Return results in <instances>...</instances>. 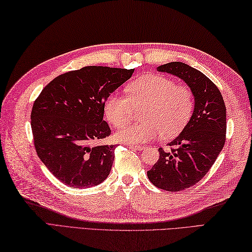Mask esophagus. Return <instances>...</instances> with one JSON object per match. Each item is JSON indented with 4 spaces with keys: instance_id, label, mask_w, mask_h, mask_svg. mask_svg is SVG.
Wrapping results in <instances>:
<instances>
[{
    "instance_id": "obj_1",
    "label": "esophagus",
    "mask_w": 252,
    "mask_h": 252,
    "mask_svg": "<svg viewBox=\"0 0 252 252\" xmlns=\"http://www.w3.org/2000/svg\"><path fill=\"white\" fill-rule=\"evenodd\" d=\"M129 148L135 149V150H138V151H142V150H145V149H146L145 146H140V145H130Z\"/></svg>"
}]
</instances>
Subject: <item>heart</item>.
<instances>
[{
    "label": "heart",
    "mask_w": 252,
    "mask_h": 252,
    "mask_svg": "<svg viewBox=\"0 0 252 252\" xmlns=\"http://www.w3.org/2000/svg\"><path fill=\"white\" fill-rule=\"evenodd\" d=\"M128 96L112 94L104 101V114L111 124L121 128L130 121L135 108H141V123L122 128L117 139L142 143L161 135L175 137L190 120L194 94L187 86L160 75H148L127 86Z\"/></svg>",
    "instance_id": "b5f03b06"
}]
</instances>
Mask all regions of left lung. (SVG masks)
Masks as SVG:
<instances>
[{
  "label": "left lung",
  "instance_id": "left-lung-1",
  "mask_svg": "<svg viewBox=\"0 0 252 252\" xmlns=\"http://www.w3.org/2000/svg\"><path fill=\"white\" fill-rule=\"evenodd\" d=\"M158 71L177 76L194 94L190 121L168 149L158 148V161L147 175L155 186L167 191H181L196 185L214 164L226 139V107L220 91L196 68L172 62Z\"/></svg>",
  "mask_w": 252,
  "mask_h": 252
}]
</instances>
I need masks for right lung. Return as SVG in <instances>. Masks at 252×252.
I'll use <instances>...</instances> for the list:
<instances>
[{
  "instance_id": "right-lung-1",
  "label": "right lung",
  "mask_w": 252,
  "mask_h": 252,
  "mask_svg": "<svg viewBox=\"0 0 252 252\" xmlns=\"http://www.w3.org/2000/svg\"><path fill=\"white\" fill-rule=\"evenodd\" d=\"M133 70L86 66L58 76L35 99L30 115L35 151L63 184L87 188L109 176L116 146L101 143L111 135L104 101Z\"/></svg>"
}]
</instances>
